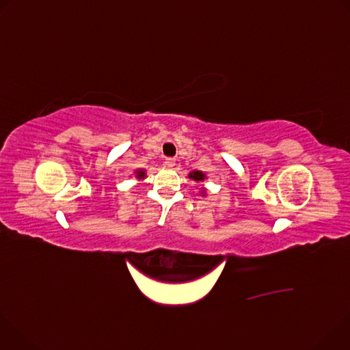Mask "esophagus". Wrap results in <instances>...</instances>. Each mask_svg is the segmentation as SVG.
<instances>
[{"mask_svg": "<svg viewBox=\"0 0 350 350\" xmlns=\"http://www.w3.org/2000/svg\"><path fill=\"white\" fill-rule=\"evenodd\" d=\"M165 165H166V167L173 169V167L176 166V161H174L173 158H169V159H166V161H165Z\"/></svg>", "mask_w": 350, "mask_h": 350, "instance_id": "1", "label": "esophagus"}]
</instances>
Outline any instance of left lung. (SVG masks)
<instances>
[{
	"instance_id": "8db88e82",
	"label": "left lung",
	"mask_w": 350,
	"mask_h": 350,
	"mask_svg": "<svg viewBox=\"0 0 350 350\" xmlns=\"http://www.w3.org/2000/svg\"><path fill=\"white\" fill-rule=\"evenodd\" d=\"M188 177H189L191 180L196 181V183H204V181H206V174H205L204 172H201V170H193V172H191V173L188 174ZM199 189H201V195H202V196H206V188H205V187H201Z\"/></svg>"
}]
</instances>
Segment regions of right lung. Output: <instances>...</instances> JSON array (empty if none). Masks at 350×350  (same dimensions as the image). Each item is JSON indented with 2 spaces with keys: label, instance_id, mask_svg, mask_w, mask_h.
<instances>
[{
  "label": "right lung",
  "instance_id": "obj_1",
  "mask_svg": "<svg viewBox=\"0 0 350 350\" xmlns=\"http://www.w3.org/2000/svg\"><path fill=\"white\" fill-rule=\"evenodd\" d=\"M134 176H135L137 180H144L146 177V173H145L144 169H135L134 170Z\"/></svg>",
  "mask_w": 350,
  "mask_h": 350
}]
</instances>
